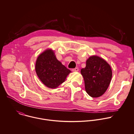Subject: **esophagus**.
I'll return each mask as SVG.
<instances>
[{"label": "esophagus", "mask_w": 134, "mask_h": 134, "mask_svg": "<svg viewBox=\"0 0 134 134\" xmlns=\"http://www.w3.org/2000/svg\"><path fill=\"white\" fill-rule=\"evenodd\" d=\"M79 70V69L78 68H75L74 69H72V71H73V72H78Z\"/></svg>", "instance_id": "1"}]
</instances>
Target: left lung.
<instances>
[{"instance_id":"1","label":"left lung","mask_w":134,"mask_h":134,"mask_svg":"<svg viewBox=\"0 0 134 134\" xmlns=\"http://www.w3.org/2000/svg\"><path fill=\"white\" fill-rule=\"evenodd\" d=\"M81 73L83 76L87 93L93 98L102 96L108 89L112 76L110 65L98 56H91L86 61Z\"/></svg>"}]
</instances>
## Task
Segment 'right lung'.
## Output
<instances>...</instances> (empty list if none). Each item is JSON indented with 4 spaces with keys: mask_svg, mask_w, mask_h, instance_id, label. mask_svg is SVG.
<instances>
[{
    "mask_svg": "<svg viewBox=\"0 0 134 134\" xmlns=\"http://www.w3.org/2000/svg\"><path fill=\"white\" fill-rule=\"evenodd\" d=\"M36 74L43 83L50 88H55L63 83L71 71L59 61L53 51L46 50L36 62Z\"/></svg>",
    "mask_w": 134,
    "mask_h": 134,
    "instance_id": "1",
    "label": "right lung"
}]
</instances>
